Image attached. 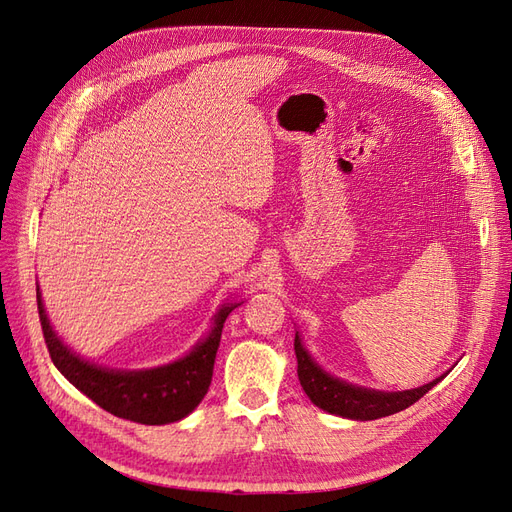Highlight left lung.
Wrapping results in <instances>:
<instances>
[{
    "mask_svg": "<svg viewBox=\"0 0 512 512\" xmlns=\"http://www.w3.org/2000/svg\"><path fill=\"white\" fill-rule=\"evenodd\" d=\"M294 354H297V363H299L297 374L307 397L312 399L318 408L327 410L329 414L354 418V421H374V418H382V416L406 410L444 378L440 376L433 382L418 386V389H412V391L384 393L374 389H363V386H354L329 376L327 371L320 369V365L303 348L299 333L294 335Z\"/></svg>",
    "mask_w": 512,
    "mask_h": 512,
    "instance_id": "left-lung-1",
    "label": "left lung"
}]
</instances>
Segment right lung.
<instances>
[{"label":"right lung","instance_id":"add662e5","mask_svg":"<svg viewBox=\"0 0 512 512\" xmlns=\"http://www.w3.org/2000/svg\"><path fill=\"white\" fill-rule=\"evenodd\" d=\"M38 314L51 361L76 389L85 393L100 408L126 421L143 425H166L188 416L209 391L215 352L228 314L239 303L222 305L215 314L209 335L198 342L183 359L153 369L119 371L83 361L55 335L46 318L40 288H36Z\"/></svg>","mask_w":512,"mask_h":512}]
</instances>
